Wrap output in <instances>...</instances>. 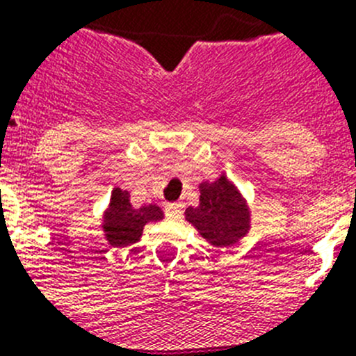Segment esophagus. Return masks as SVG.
<instances>
[{"mask_svg":"<svg viewBox=\"0 0 356 356\" xmlns=\"http://www.w3.org/2000/svg\"><path fill=\"white\" fill-rule=\"evenodd\" d=\"M165 213L169 217H178L181 213V203L175 201V203H165Z\"/></svg>","mask_w":356,"mask_h":356,"instance_id":"1","label":"esophagus"}]
</instances>
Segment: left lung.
<instances>
[{
    "mask_svg": "<svg viewBox=\"0 0 356 356\" xmlns=\"http://www.w3.org/2000/svg\"><path fill=\"white\" fill-rule=\"evenodd\" d=\"M185 217L216 246L234 244L248 229L246 205L225 176L212 185H201L200 207H188Z\"/></svg>",
    "mask_w": 356,
    "mask_h": 356,
    "instance_id": "8db88e82",
    "label": "left lung"
}]
</instances>
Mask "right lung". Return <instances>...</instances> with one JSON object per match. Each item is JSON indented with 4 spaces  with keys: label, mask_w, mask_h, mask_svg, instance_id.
<instances>
[{
    "label": "right lung",
    "mask_w": 356,
    "mask_h": 356,
    "mask_svg": "<svg viewBox=\"0 0 356 356\" xmlns=\"http://www.w3.org/2000/svg\"><path fill=\"white\" fill-rule=\"evenodd\" d=\"M162 219V210L156 205H147L143 209H131L128 193L114 188L110 209L105 213L106 238L112 246H130L139 241L146 222Z\"/></svg>",
    "instance_id": "1"
}]
</instances>
